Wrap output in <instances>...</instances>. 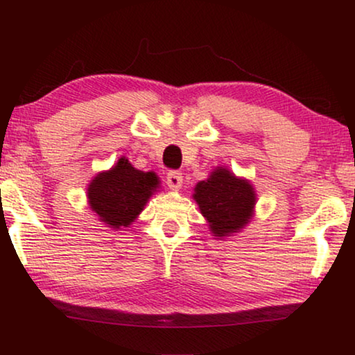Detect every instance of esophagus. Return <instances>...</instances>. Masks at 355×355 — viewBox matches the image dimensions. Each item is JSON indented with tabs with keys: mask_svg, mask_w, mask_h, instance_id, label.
I'll list each match as a JSON object with an SVG mask.
<instances>
[{
	"mask_svg": "<svg viewBox=\"0 0 355 355\" xmlns=\"http://www.w3.org/2000/svg\"><path fill=\"white\" fill-rule=\"evenodd\" d=\"M166 182H168L169 187L179 189L182 186V173L176 171V169H174V171H169L166 174Z\"/></svg>",
	"mask_w": 355,
	"mask_h": 355,
	"instance_id": "1",
	"label": "esophagus"
}]
</instances>
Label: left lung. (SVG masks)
<instances>
[{"mask_svg": "<svg viewBox=\"0 0 355 355\" xmlns=\"http://www.w3.org/2000/svg\"><path fill=\"white\" fill-rule=\"evenodd\" d=\"M193 198L216 237H225L243 227L256 202L253 187L224 168L214 169L208 181L198 182Z\"/></svg>", "mask_w": 355, "mask_h": 355, "instance_id": "1", "label": "left lung"}]
</instances>
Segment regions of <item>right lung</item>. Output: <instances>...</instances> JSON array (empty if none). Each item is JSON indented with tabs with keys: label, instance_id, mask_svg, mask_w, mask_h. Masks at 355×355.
<instances>
[{
	"label": "right lung",
	"instance_id": "1",
	"mask_svg": "<svg viewBox=\"0 0 355 355\" xmlns=\"http://www.w3.org/2000/svg\"><path fill=\"white\" fill-rule=\"evenodd\" d=\"M158 187L155 173L132 168L126 158H120L107 173L92 179L88 198L92 211L114 229L130 225L142 211L144 205Z\"/></svg>",
	"mask_w": 355,
	"mask_h": 355
}]
</instances>
